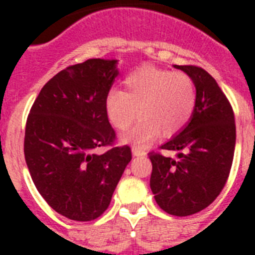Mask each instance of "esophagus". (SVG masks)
<instances>
[{
	"mask_svg": "<svg viewBox=\"0 0 255 255\" xmlns=\"http://www.w3.org/2000/svg\"><path fill=\"white\" fill-rule=\"evenodd\" d=\"M132 155H133V156H144V155H145V151H144L143 148L137 147V145H133V147H132Z\"/></svg>",
	"mask_w": 255,
	"mask_h": 255,
	"instance_id": "1",
	"label": "esophagus"
}]
</instances>
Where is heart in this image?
<instances>
[{
    "label": "heart",
    "mask_w": 255,
    "mask_h": 255,
    "mask_svg": "<svg viewBox=\"0 0 255 255\" xmlns=\"http://www.w3.org/2000/svg\"><path fill=\"white\" fill-rule=\"evenodd\" d=\"M193 79L181 71L155 66H143L124 79V92L111 90L106 96L108 120L116 129L124 131L143 116L126 141L144 147L159 135L172 136L185 127L196 107Z\"/></svg>",
    "instance_id": "b5f03b06"
}]
</instances>
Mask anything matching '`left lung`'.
I'll return each instance as SVG.
<instances>
[{"label":"left lung","mask_w":255,"mask_h":255,"mask_svg":"<svg viewBox=\"0 0 255 255\" xmlns=\"http://www.w3.org/2000/svg\"><path fill=\"white\" fill-rule=\"evenodd\" d=\"M196 86V107L189 123L160 149L176 157L149 152L151 185L157 205L185 217L201 212L224 189L233 163L236 122L233 108L217 82L197 66H178Z\"/></svg>","instance_id":"left-lung-1"}]
</instances>
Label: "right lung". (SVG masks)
<instances>
[{
  "instance_id": "right-lung-1",
  "label": "right lung",
  "mask_w": 255,
  "mask_h": 255,
  "mask_svg": "<svg viewBox=\"0 0 255 255\" xmlns=\"http://www.w3.org/2000/svg\"><path fill=\"white\" fill-rule=\"evenodd\" d=\"M118 61L87 59L50 79L27 116L25 160L45 201L74 221H92L106 212L131 161L128 145L114 147L106 96L118 77ZM111 145L103 154L99 146Z\"/></svg>"
}]
</instances>
